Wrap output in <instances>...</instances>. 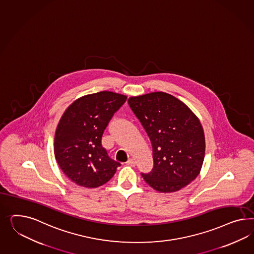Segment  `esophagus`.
<instances>
[{"label": "esophagus", "mask_w": 254, "mask_h": 254, "mask_svg": "<svg viewBox=\"0 0 254 254\" xmlns=\"http://www.w3.org/2000/svg\"><path fill=\"white\" fill-rule=\"evenodd\" d=\"M127 165H130V166H135V161L132 160V159H129L128 161L126 162Z\"/></svg>", "instance_id": "1"}]
</instances>
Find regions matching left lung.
<instances>
[{
  "label": "left lung",
  "mask_w": 254,
  "mask_h": 254,
  "mask_svg": "<svg viewBox=\"0 0 254 254\" xmlns=\"http://www.w3.org/2000/svg\"><path fill=\"white\" fill-rule=\"evenodd\" d=\"M128 104L152 145V171L141 174L146 184L170 193L196 179L205 156V136L189 107L163 92L130 97Z\"/></svg>",
  "instance_id": "left-lung-1"
}]
</instances>
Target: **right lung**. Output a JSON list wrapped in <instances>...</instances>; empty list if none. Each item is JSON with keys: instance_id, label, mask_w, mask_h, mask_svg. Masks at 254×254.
I'll list each match as a JSON object with an SVG mask.
<instances>
[{"instance_id": "add662e5", "label": "right lung", "mask_w": 254, "mask_h": 254, "mask_svg": "<svg viewBox=\"0 0 254 254\" xmlns=\"http://www.w3.org/2000/svg\"><path fill=\"white\" fill-rule=\"evenodd\" d=\"M127 96L109 91L75 100L61 117L55 135V157L78 186L94 189L109 182L121 163L102 146L103 132Z\"/></svg>"}]
</instances>
